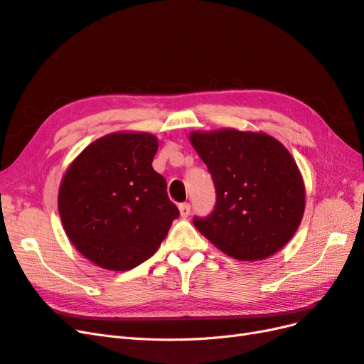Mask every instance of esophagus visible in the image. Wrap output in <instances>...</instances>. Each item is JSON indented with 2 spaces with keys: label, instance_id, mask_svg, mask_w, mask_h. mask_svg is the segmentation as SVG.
<instances>
[{
  "label": "esophagus",
  "instance_id": "34e87169",
  "mask_svg": "<svg viewBox=\"0 0 364 364\" xmlns=\"http://www.w3.org/2000/svg\"><path fill=\"white\" fill-rule=\"evenodd\" d=\"M179 211H181V215L183 218H186V217L190 215V213H191V205L190 203H181L179 205Z\"/></svg>",
  "mask_w": 364,
  "mask_h": 364
}]
</instances>
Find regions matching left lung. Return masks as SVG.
<instances>
[{
    "instance_id": "obj_1",
    "label": "left lung",
    "mask_w": 364,
    "mask_h": 364,
    "mask_svg": "<svg viewBox=\"0 0 364 364\" xmlns=\"http://www.w3.org/2000/svg\"><path fill=\"white\" fill-rule=\"evenodd\" d=\"M190 139L215 188L213 213L193 218L199 232L241 261L264 259L287 245L305 209L304 181L289 150L266 134L234 129L193 132Z\"/></svg>"
}]
</instances>
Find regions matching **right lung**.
Instances as JSON below:
<instances>
[{
	"instance_id": "1",
	"label": "right lung",
	"mask_w": 364,
	"mask_h": 364,
	"mask_svg": "<svg viewBox=\"0 0 364 364\" xmlns=\"http://www.w3.org/2000/svg\"><path fill=\"white\" fill-rule=\"evenodd\" d=\"M158 139L111 134L87 146L65 173L59 214L74 247L97 266L124 272L149 259L179 209L151 167Z\"/></svg>"
}]
</instances>
